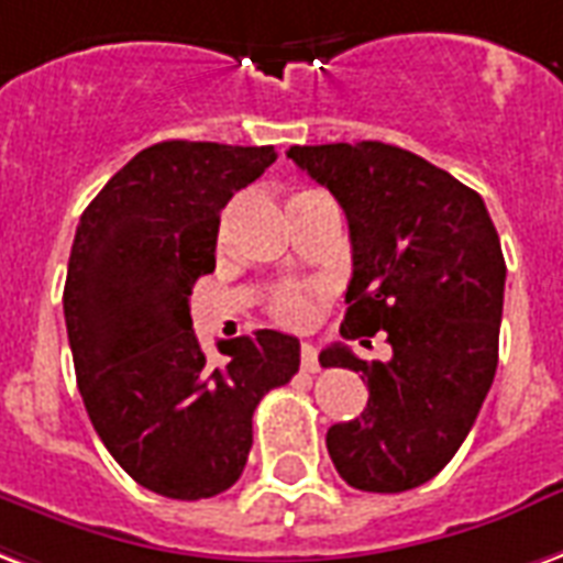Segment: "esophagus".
Returning <instances> with one entry per match:
<instances>
[{"label": "esophagus", "instance_id": "esophagus-1", "mask_svg": "<svg viewBox=\"0 0 563 563\" xmlns=\"http://www.w3.org/2000/svg\"><path fill=\"white\" fill-rule=\"evenodd\" d=\"M301 369L303 373H319V352L310 343L301 345Z\"/></svg>", "mask_w": 563, "mask_h": 563}]
</instances>
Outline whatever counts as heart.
<instances>
[{
	"label": "heart",
	"mask_w": 563,
	"mask_h": 563,
	"mask_svg": "<svg viewBox=\"0 0 563 563\" xmlns=\"http://www.w3.org/2000/svg\"><path fill=\"white\" fill-rule=\"evenodd\" d=\"M313 289H280V292L274 295V319L283 324H307L310 322V316H313Z\"/></svg>",
	"instance_id": "1"
}]
</instances>
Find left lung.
I'll return each instance as SVG.
<instances>
[{
    "label": "left lung",
    "instance_id": "obj_1",
    "mask_svg": "<svg viewBox=\"0 0 563 563\" xmlns=\"http://www.w3.org/2000/svg\"><path fill=\"white\" fill-rule=\"evenodd\" d=\"M289 157L343 206L352 280L340 334L385 331L390 361L328 345V366L369 387L361 418L328 430V453L349 486L406 493L460 451L498 366L504 307L501 241L481 194L397 145H292Z\"/></svg>",
    "mask_w": 563,
    "mask_h": 563
}]
</instances>
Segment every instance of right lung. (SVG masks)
Returning a JSON list of instances; mask_svg holds the SVG:
<instances>
[{
	"instance_id": "1",
	"label": "right lung",
	"mask_w": 563,
	"mask_h": 563,
	"mask_svg": "<svg viewBox=\"0 0 563 563\" xmlns=\"http://www.w3.org/2000/svg\"><path fill=\"white\" fill-rule=\"evenodd\" d=\"M274 161V145H148L74 235L65 324L80 397L112 460L166 498L227 493L247 465L260 399L301 364V343L280 331L220 340L227 361L214 364L190 322L220 211Z\"/></svg>"
}]
</instances>
